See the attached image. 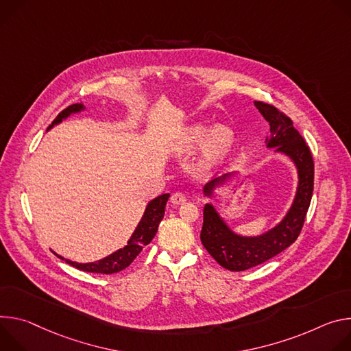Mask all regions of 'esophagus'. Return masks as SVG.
Returning a JSON list of instances; mask_svg holds the SVG:
<instances>
[{"instance_id":"34e87169","label":"esophagus","mask_w":351,"mask_h":351,"mask_svg":"<svg viewBox=\"0 0 351 351\" xmlns=\"http://www.w3.org/2000/svg\"><path fill=\"white\" fill-rule=\"evenodd\" d=\"M186 201V198H185V195L182 192H174L173 195H171V198H170V202L173 204V205H181V204H184Z\"/></svg>"}]
</instances>
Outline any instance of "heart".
<instances>
[{
    "instance_id": "b5f03b06",
    "label": "heart",
    "mask_w": 351,
    "mask_h": 351,
    "mask_svg": "<svg viewBox=\"0 0 351 351\" xmlns=\"http://www.w3.org/2000/svg\"><path fill=\"white\" fill-rule=\"evenodd\" d=\"M205 142L202 153V165L205 167L215 166L228 153L232 145V132L226 125H216L208 134V128L202 124H193L182 130L177 138L174 150L177 154H189Z\"/></svg>"
}]
</instances>
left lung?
<instances>
[{"mask_svg": "<svg viewBox=\"0 0 351 351\" xmlns=\"http://www.w3.org/2000/svg\"><path fill=\"white\" fill-rule=\"evenodd\" d=\"M255 106L270 125V135L265 141L266 147H275L276 153L286 154L294 163L298 185L294 201L282 221L254 237L237 234L227 226L213 205H205L201 241L220 266L232 271L261 265L289 248L300 236L314 191L313 154L304 138L293 127V121L275 106L263 101H255ZM231 176L234 173L208 182L204 186V195L212 198L215 189Z\"/></svg>", "mask_w": 351, "mask_h": 351, "instance_id": "obj_1", "label": "left lung"}]
</instances>
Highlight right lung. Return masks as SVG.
<instances>
[{"instance_id": "obj_1", "label": "right lung", "mask_w": 351, "mask_h": 351, "mask_svg": "<svg viewBox=\"0 0 351 351\" xmlns=\"http://www.w3.org/2000/svg\"><path fill=\"white\" fill-rule=\"evenodd\" d=\"M82 110H85V106L82 103H76V104L66 107L57 115V119L51 123V125L47 128V131L51 130L54 125L60 124L71 114L80 112ZM169 198H170V193H163V195L154 198L153 201H150L147 204L141 221L138 223L135 231L132 232L131 239L128 240V244L124 248H120L119 251H115L111 255H108L100 261H96V262L77 263V262H73L69 259H65V262L80 270L92 271V274H103V275L117 274V271L128 267L132 263V261L141 254L143 247L147 245L156 236V232H158L159 224L165 216V208H166ZM57 256L64 259L61 255H57Z\"/></svg>"}]
</instances>
